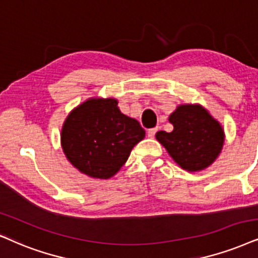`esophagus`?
I'll use <instances>...</instances> for the list:
<instances>
[{
  "label": "esophagus",
  "mask_w": 258,
  "mask_h": 258,
  "mask_svg": "<svg viewBox=\"0 0 258 258\" xmlns=\"http://www.w3.org/2000/svg\"><path fill=\"white\" fill-rule=\"evenodd\" d=\"M158 131V127H153V128H150L148 131V137L149 138H153L156 136V133Z\"/></svg>",
  "instance_id": "34e87169"
}]
</instances>
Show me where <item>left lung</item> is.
<instances>
[{
  "label": "left lung",
  "mask_w": 258,
  "mask_h": 258,
  "mask_svg": "<svg viewBox=\"0 0 258 258\" xmlns=\"http://www.w3.org/2000/svg\"><path fill=\"white\" fill-rule=\"evenodd\" d=\"M174 130L159 131L156 138L172 159L189 171L202 170L216 161L223 149L220 123L201 106L182 105L169 116Z\"/></svg>",
  "instance_id": "1"
}]
</instances>
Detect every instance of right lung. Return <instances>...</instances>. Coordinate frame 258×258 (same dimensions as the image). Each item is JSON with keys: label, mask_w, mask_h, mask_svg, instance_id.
Listing matches in <instances>:
<instances>
[{"label": "right lung", "mask_w": 258, "mask_h": 258, "mask_svg": "<svg viewBox=\"0 0 258 258\" xmlns=\"http://www.w3.org/2000/svg\"><path fill=\"white\" fill-rule=\"evenodd\" d=\"M145 131L118 108L114 99H90L75 108L61 128V148L75 168L90 177L120 170Z\"/></svg>", "instance_id": "right-lung-1"}]
</instances>
